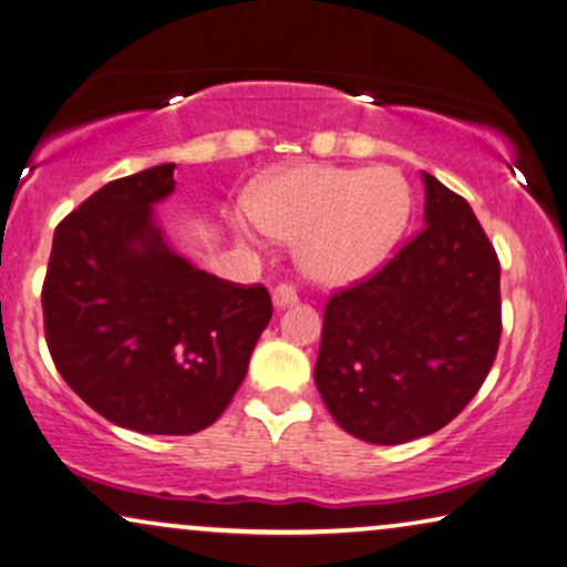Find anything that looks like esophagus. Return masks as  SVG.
Instances as JSON below:
<instances>
[{
  "label": "esophagus",
  "mask_w": 567,
  "mask_h": 567,
  "mask_svg": "<svg viewBox=\"0 0 567 567\" xmlns=\"http://www.w3.org/2000/svg\"><path fill=\"white\" fill-rule=\"evenodd\" d=\"M272 302L277 310H282L287 306H292V302H298V290H295L292 282H280L272 290Z\"/></svg>",
  "instance_id": "34e87169"
}]
</instances>
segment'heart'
I'll use <instances>...</instances> for the list:
<instances>
[{
    "label": "heart",
    "mask_w": 567,
    "mask_h": 567,
    "mask_svg": "<svg viewBox=\"0 0 567 567\" xmlns=\"http://www.w3.org/2000/svg\"><path fill=\"white\" fill-rule=\"evenodd\" d=\"M410 203V185L392 167L302 165L269 181L251 198V216L275 239L300 241L308 275L346 285L392 255Z\"/></svg>",
    "instance_id": "heart-1"
}]
</instances>
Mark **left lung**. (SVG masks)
Wrapping results in <instances>:
<instances>
[{"label": "left lung", "instance_id": "1", "mask_svg": "<svg viewBox=\"0 0 567 567\" xmlns=\"http://www.w3.org/2000/svg\"><path fill=\"white\" fill-rule=\"evenodd\" d=\"M425 226L326 306L316 384L359 441L396 445L445 427L499 351V259L468 200L430 173Z\"/></svg>", "mask_w": 567, "mask_h": 567}]
</instances>
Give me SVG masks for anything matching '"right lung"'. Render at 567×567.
Returning a JSON list of instances; mask_svg holds the SVG:
<instances>
[{"label": "right lung", "mask_w": 567, "mask_h": 567, "mask_svg": "<svg viewBox=\"0 0 567 567\" xmlns=\"http://www.w3.org/2000/svg\"><path fill=\"white\" fill-rule=\"evenodd\" d=\"M175 165L106 183L58 224L42 285L45 341L65 384L120 427L190 435L229 408L272 318L265 285L193 267L155 203Z\"/></svg>", "instance_id": "obj_1"}]
</instances>
